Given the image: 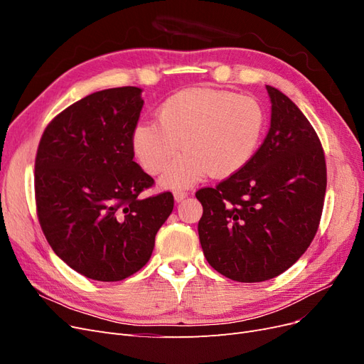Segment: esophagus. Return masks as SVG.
Returning a JSON list of instances; mask_svg holds the SVG:
<instances>
[{
  "label": "esophagus",
  "instance_id": "esophagus-1",
  "mask_svg": "<svg viewBox=\"0 0 364 364\" xmlns=\"http://www.w3.org/2000/svg\"><path fill=\"white\" fill-rule=\"evenodd\" d=\"M174 200L176 202H182L186 196H188V193L186 191H182V190H178V191H174Z\"/></svg>",
  "mask_w": 364,
  "mask_h": 364
}]
</instances>
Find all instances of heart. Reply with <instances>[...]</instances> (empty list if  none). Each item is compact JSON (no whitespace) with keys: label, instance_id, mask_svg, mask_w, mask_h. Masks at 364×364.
I'll list each match as a JSON object with an SVG mask.
<instances>
[{"label":"heart","instance_id":"1","mask_svg":"<svg viewBox=\"0 0 364 364\" xmlns=\"http://www.w3.org/2000/svg\"><path fill=\"white\" fill-rule=\"evenodd\" d=\"M155 121H142L132 134L141 167L164 174L167 188H186L203 179L229 178L246 168L267 134L269 115L255 97L232 91L185 90L164 100Z\"/></svg>","mask_w":364,"mask_h":364}]
</instances>
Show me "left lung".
<instances>
[{"mask_svg":"<svg viewBox=\"0 0 364 364\" xmlns=\"http://www.w3.org/2000/svg\"><path fill=\"white\" fill-rule=\"evenodd\" d=\"M266 87L270 129L255 158L215 188L196 193L206 261L238 282L272 279L302 257L321 223L326 191L316 130L287 95Z\"/></svg>","mask_w":364,"mask_h":364,"instance_id":"obj_1","label":"left lung"}]
</instances>
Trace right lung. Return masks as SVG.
<instances>
[{"label": "right lung", "instance_id": "1", "mask_svg": "<svg viewBox=\"0 0 364 364\" xmlns=\"http://www.w3.org/2000/svg\"><path fill=\"white\" fill-rule=\"evenodd\" d=\"M141 92L123 86L86 95L46 127L36 153L43 235L62 261L95 281H121L144 267L174 206L170 191L139 197L155 183L132 149Z\"/></svg>", "mask_w": 364, "mask_h": 364}]
</instances>
